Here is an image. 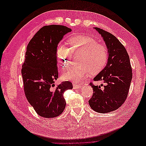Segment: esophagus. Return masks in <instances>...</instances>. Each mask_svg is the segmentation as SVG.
Returning <instances> with one entry per match:
<instances>
[{
  "instance_id": "34e87169",
  "label": "esophagus",
  "mask_w": 146,
  "mask_h": 146,
  "mask_svg": "<svg viewBox=\"0 0 146 146\" xmlns=\"http://www.w3.org/2000/svg\"><path fill=\"white\" fill-rule=\"evenodd\" d=\"M81 87L80 84H77V83H74L73 84V88L74 89H78Z\"/></svg>"
}]
</instances>
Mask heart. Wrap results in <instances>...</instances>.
<instances>
[{
	"label": "heart",
	"instance_id": "obj_1",
	"mask_svg": "<svg viewBox=\"0 0 146 146\" xmlns=\"http://www.w3.org/2000/svg\"><path fill=\"white\" fill-rule=\"evenodd\" d=\"M69 48L58 44L56 48L57 62L64 69L70 64L71 54L80 53L77 57V66L70 68L63 76L66 80L79 82L91 72H100L107 64L108 52L107 47L98 43L93 38L85 35H76L67 40Z\"/></svg>",
	"mask_w": 146,
	"mask_h": 146
}]
</instances>
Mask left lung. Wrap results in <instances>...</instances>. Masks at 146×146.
<instances>
[{
    "label": "left lung",
    "mask_w": 146,
    "mask_h": 146,
    "mask_svg": "<svg viewBox=\"0 0 146 146\" xmlns=\"http://www.w3.org/2000/svg\"><path fill=\"white\" fill-rule=\"evenodd\" d=\"M95 29L102 35L108 50L107 66L94 78L103 81L105 85L95 86L91 82L93 94L89 104L94 111L107 113L119 108L125 101L132 78L129 54L122 43L113 35L100 28Z\"/></svg>",
    "instance_id": "1"
}]
</instances>
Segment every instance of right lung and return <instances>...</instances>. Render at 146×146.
<instances>
[{
  "mask_svg": "<svg viewBox=\"0 0 146 146\" xmlns=\"http://www.w3.org/2000/svg\"><path fill=\"white\" fill-rule=\"evenodd\" d=\"M71 29L60 25L44 26L30 41L21 69L26 98L39 116H58L66 107L65 91L72 89L69 81L54 85L58 77L56 48Z\"/></svg>",
  "mask_w": 146,
  "mask_h": 146,
  "instance_id": "add662e5",
  "label": "right lung"
}]
</instances>
